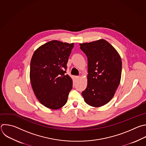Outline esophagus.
<instances>
[{
	"instance_id": "34e87169",
	"label": "esophagus",
	"mask_w": 146,
	"mask_h": 146,
	"mask_svg": "<svg viewBox=\"0 0 146 146\" xmlns=\"http://www.w3.org/2000/svg\"><path fill=\"white\" fill-rule=\"evenodd\" d=\"M75 77H76V78L78 79V78H80V76H75Z\"/></svg>"
}]
</instances>
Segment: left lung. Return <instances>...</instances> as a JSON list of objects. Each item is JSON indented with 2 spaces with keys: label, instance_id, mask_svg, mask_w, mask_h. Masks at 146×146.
Segmentation results:
<instances>
[{
  "label": "left lung",
  "instance_id": "1",
  "mask_svg": "<svg viewBox=\"0 0 146 146\" xmlns=\"http://www.w3.org/2000/svg\"><path fill=\"white\" fill-rule=\"evenodd\" d=\"M80 45L88 58V84L82 95L88 105L103 106L113 98L120 84L121 58L115 48L103 39Z\"/></svg>",
  "mask_w": 146,
  "mask_h": 146
}]
</instances>
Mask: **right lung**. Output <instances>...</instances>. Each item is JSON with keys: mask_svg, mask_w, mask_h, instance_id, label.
<instances>
[{"mask_svg": "<svg viewBox=\"0 0 146 146\" xmlns=\"http://www.w3.org/2000/svg\"><path fill=\"white\" fill-rule=\"evenodd\" d=\"M74 43L52 40L35 51L30 62V78L39 102L47 108L57 110L65 105L73 87L66 74L67 63Z\"/></svg>", "mask_w": 146, "mask_h": 146, "instance_id": "right-lung-1", "label": "right lung"}]
</instances>
